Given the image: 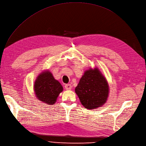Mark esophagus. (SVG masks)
Instances as JSON below:
<instances>
[{
  "mask_svg": "<svg viewBox=\"0 0 146 146\" xmlns=\"http://www.w3.org/2000/svg\"><path fill=\"white\" fill-rule=\"evenodd\" d=\"M72 88V86L70 84H67V85H65V88H66V90H71Z\"/></svg>",
  "mask_w": 146,
  "mask_h": 146,
  "instance_id": "1",
  "label": "esophagus"
}]
</instances>
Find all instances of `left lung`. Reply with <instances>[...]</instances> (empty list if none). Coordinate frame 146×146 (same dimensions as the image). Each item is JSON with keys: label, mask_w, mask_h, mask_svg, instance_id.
Instances as JSON below:
<instances>
[{"label": "left lung", "mask_w": 146, "mask_h": 146, "mask_svg": "<svg viewBox=\"0 0 146 146\" xmlns=\"http://www.w3.org/2000/svg\"><path fill=\"white\" fill-rule=\"evenodd\" d=\"M109 87L106 79L96 67L85 72L75 92L84 107L92 110L105 104L109 96Z\"/></svg>", "instance_id": "obj_1"}]
</instances>
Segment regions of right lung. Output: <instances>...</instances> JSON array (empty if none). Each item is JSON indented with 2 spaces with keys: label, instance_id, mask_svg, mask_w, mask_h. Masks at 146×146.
Listing matches in <instances>:
<instances>
[{
  "label": "right lung",
  "instance_id": "1",
  "mask_svg": "<svg viewBox=\"0 0 146 146\" xmlns=\"http://www.w3.org/2000/svg\"><path fill=\"white\" fill-rule=\"evenodd\" d=\"M37 98L48 104H54L63 88L60 82L54 79L49 71L41 73L37 77L34 84Z\"/></svg>",
  "mask_w": 146,
  "mask_h": 146
}]
</instances>
